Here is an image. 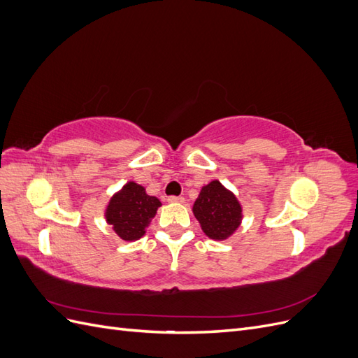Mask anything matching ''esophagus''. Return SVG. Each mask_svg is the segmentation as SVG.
Here are the masks:
<instances>
[{
	"label": "esophagus",
	"instance_id": "34e87169",
	"mask_svg": "<svg viewBox=\"0 0 358 358\" xmlns=\"http://www.w3.org/2000/svg\"><path fill=\"white\" fill-rule=\"evenodd\" d=\"M167 200H169V203H183V201H185V199H183V197H176V196H171Z\"/></svg>",
	"mask_w": 358,
	"mask_h": 358
}]
</instances>
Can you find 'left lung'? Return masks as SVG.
I'll return each mask as SVG.
<instances>
[{"label": "left lung", "mask_w": 358, "mask_h": 358, "mask_svg": "<svg viewBox=\"0 0 358 358\" xmlns=\"http://www.w3.org/2000/svg\"><path fill=\"white\" fill-rule=\"evenodd\" d=\"M192 212L204 234L213 241L229 239L243 218L239 200L220 180H212L201 188Z\"/></svg>", "instance_id": "obj_1"}]
</instances>
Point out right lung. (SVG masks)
<instances>
[{"mask_svg":"<svg viewBox=\"0 0 358 358\" xmlns=\"http://www.w3.org/2000/svg\"><path fill=\"white\" fill-rule=\"evenodd\" d=\"M161 201L148 196L146 189L136 182H127L121 191L113 194L104 216L113 231L122 241L133 242L145 236L146 227L154 218Z\"/></svg>","mask_w":358,"mask_h":358,"instance_id":"obj_1","label":"right lung"}]
</instances>
